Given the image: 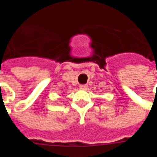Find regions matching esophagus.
Returning a JSON list of instances; mask_svg holds the SVG:
<instances>
[{
  "mask_svg": "<svg viewBox=\"0 0 157 157\" xmlns=\"http://www.w3.org/2000/svg\"><path fill=\"white\" fill-rule=\"evenodd\" d=\"M79 87H80V89H82V90H86V89L87 88V85L86 84H82V85L79 86Z\"/></svg>",
  "mask_w": 157,
  "mask_h": 157,
  "instance_id": "34e87169",
  "label": "esophagus"
}]
</instances>
